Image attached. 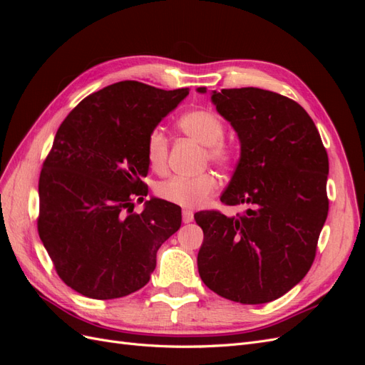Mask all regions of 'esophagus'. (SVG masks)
Here are the masks:
<instances>
[{
  "label": "esophagus",
  "instance_id": "esophagus-1",
  "mask_svg": "<svg viewBox=\"0 0 365 365\" xmlns=\"http://www.w3.org/2000/svg\"><path fill=\"white\" fill-rule=\"evenodd\" d=\"M182 222L184 224L193 222V213L189 212V210H184V212H182Z\"/></svg>",
  "mask_w": 365,
  "mask_h": 365
}]
</instances>
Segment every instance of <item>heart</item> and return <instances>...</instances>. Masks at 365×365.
<instances>
[{
  "instance_id": "1",
  "label": "heart",
  "mask_w": 365,
  "mask_h": 365,
  "mask_svg": "<svg viewBox=\"0 0 365 365\" xmlns=\"http://www.w3.org/2000/svg\"><path fill=\"white\" fill-rule=\"evenodd\" d=\"M178 128L185 135L205 146V160L219 168H227L235 157L233 148L224 141L225 125L208 109H195L180 117ZM169 138L163 128H153L146 140V157L150 168L161 172L168 164ZM217 189V181L212 173L197 176H172L157 185L161 200L184 208H197L205 204Z\"/></svg>"
}]
</instances>
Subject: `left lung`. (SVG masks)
Masks as SVG:
<instances>
[{"instance_id": "obj_1", "label": "left lung", "mask_w": 365, "mask_h": 365, "mask_svg": "<svg viewBox=\"0 0 365 365\" xmlns=\"http://www.w3.org/2000/svg\"><path fill=\"white\" fill-rule=\"evenodd\" d=\"M212 102L240 141L237 168L220 201L251 207L236 217L216 210L195 215L204 231L197 271L227 300L268 303L312 267L329 212L327 152L312 118L282 94L231 88L212 91Z\"/></svg>"}]
</instances>
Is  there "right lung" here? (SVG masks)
Instances as JSON below:
<instances>
[{
  "instance_id": "right-lung-1",
  "label": "right lung",
  "mask_w": 365,
  "mask_h": 365,
  "mask_svg": "<svg viewBox=\"0 0 365 365\" xmlns=\"http://www.w3.org/2000/svg\"><path fill=\"white\" fill-rule=\"evenodd\" d=\"M189 88L123 81L93 93L59 126L39 176L38 233L62 282L96 300L141 289L157 251L181 227V208L150 197L149 132Z\"/></svg>"
}]
</instances>
